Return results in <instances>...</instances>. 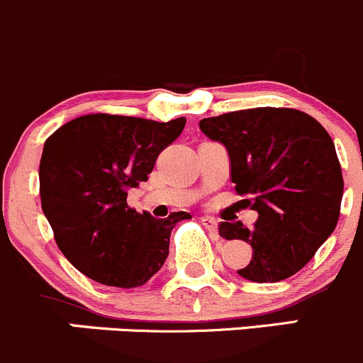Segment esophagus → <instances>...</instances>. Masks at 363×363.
<instances>
[{
    "label": "esophagus",
    "mask_w": 363,
    "mask_h": 363,
    "mask_svg": "<svg viewBox=\"0 0 363 363\" xmlns=\"http://www.w3.org/2000/svg\"><path fill=\"white\" fill-rule=\"evenodd\" d=\"M201 224L208 229V231H215L217 229V220L213 217H201Z\"/></svg>",
    "instance_id": "obj_1"
}]
</instances>
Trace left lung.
Masks as SVG:
<instances>
[{"mask_svg": "<svg viewBox=\"0 0 363 363\" xmlns=\"http://www.w3.org/2000/svg\"><path fill=\"white\" fill-rule=\"evenodd\" d=\"M203 134L222 143L231 182L257 211L254 229L220 222L225 240L252 245L238 270L252 282H279L300 272L335 229L344 180L335 146L318 120L289 107L233 111L199 121Z\"/></svg>", "mask_w": 363, "mask_h": 363, "instance_id": "1", "label": "left lung"}]
</instances>
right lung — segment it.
I'll return each instance as SVG.
<instances>
[{"label":"right lung","mask_w":363,"mask_h":363,"mask_svg":"<svg viewBox=\"0 0 363 363\" xmlns=\"http://www.w3.org/2000/svg\"><path fill=\"white\" fill-rule=\"evenodd\" d=\"M160 121L86 114L45 139L40 201L63 256L81 274L114 288H138L162 268L177 222L174 211L153 218L127 204L128 190L148 180L157 157L185 127Z\"/></svg>","instance_id":"obj_1"}]
</instances>
